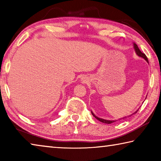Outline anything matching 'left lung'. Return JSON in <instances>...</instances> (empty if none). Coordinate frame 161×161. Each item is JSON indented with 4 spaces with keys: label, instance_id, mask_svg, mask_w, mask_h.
<instances>
[{
    "label": "left lung",
    "instance_id": "1",
    "mask_svg": "<svg viewBox=\"0 0 161 161\" xmlns=\"http://www.w3.org/2000/svg\"><path fill=\"white\" fill-rule=\"evenodd\" d=\"M134 45V49H135V50H136V54H138V56L139 57H141V58H143V59H145L148 62V58H147V57H146V55L144 53H143L142 52H141L140 50H139V48L138 47V46H137V45L136 44H133ZM138 111H136V112H137ZM136 112H135V113H136ZM134 113V114H135ZM92 115H93L95 118H96L97 120H99V121H101V122H102V123H105V124H112V123H114V121H110V120H105V119H101V118H99V117H97V116H96L94 115V114L92 112ZM130 116H132V115H130ZM125 119V118H124Z\"/></svg>",
    "mask_w": 161,
    "mask_h": 161
}]
</instances>
